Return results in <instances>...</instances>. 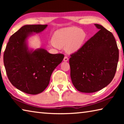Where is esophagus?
<instances>
[{"label":"esophagus","instance_id":"esophagus-1","mask_svg":"<svg viewBox=\"0 0 124 124\" xmlns=\"http://www.w3.org/2000/svg\"><path fill=\"white\" fill-rule=\"evenodd\" d=\"M63 61H65V62L68 61V57H67V56H64V57L63 58Z\"/></svg>","mask_w":124,"mask_h":124}]
</instances>
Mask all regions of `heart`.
Segmentation results:
<instances>
[{"label": "heart", "instance_id": "1", "mask_svg": "<svg viewBox=\"0 0 124 124\" xmlns=\"http://www.w3.org/2000/svg\"><path fill=\"white\" fill-rule=\"evenodd\" d=\"M86 37L82 29L75 27H66L54 32L50 45L56 48L66 47L68 53H74L82 46Z\"/></svg>", "mask_w": 124, "mask_h": 124}]
</instances>
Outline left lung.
<instances>
[{"label":"left lung","instance_id":"1","mask_svg":"<svg viewBox=\"0 0 124 124\" xmlns=\"http://www.w3.org/2000/svg\"><path fill=\"white\" fill-rule=\"evenodd\" d=\"M100 29L80 49L70 55V78L81 92L92 93L103 89L114 78L119 50L112 33L100 24Z\"/></svg>","mask_w":124,"mask_h":124}]
</instances>
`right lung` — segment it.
Here are the masks:
<instances>
[{
    "label": "right lung",
    "mask_w": 124,
    "mask_h": 124,
    "mask_svg": "<svg viewBox=\"0 0 124 124\" xmlns=\"http://www.w3.org/2000/svg\"><path fill=\"white\" fill-rule=\"evenodd\" d=\"M47 24L25 25L10 38L4 54V63L12 85L26 93L37 95L49 85L54 70L64 58L61 54H51L44 49L29 50L28 37L39 33Z\"/></svg>",
    "instance_id": "add662e5"
}]
</instances>
